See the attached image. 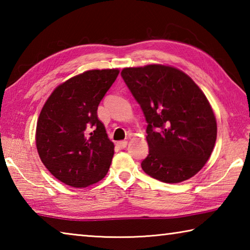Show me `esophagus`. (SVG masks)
<instances>
[{"instance_id":"34e87169","label":"esophagus","mask_w":250,"mask_h":250,"mask_svg":"<svg viewBox=\"0 0 250 250\" xmlns=\"http://www.w3.org/2000/svg\"><path fill=\"white\" fill-rule=\"evenodd\" d=\"M126 146H128V142L126 141H118L117 142V146L119 147V149H125V147H126Z\"/></svg>"}]
</instances>
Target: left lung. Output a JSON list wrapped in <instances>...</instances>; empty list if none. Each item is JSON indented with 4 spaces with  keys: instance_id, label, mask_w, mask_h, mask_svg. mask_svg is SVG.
I'll return each mask as SVG.
<instances>
[{
    "instance_id": "left-lung-1",
    "label": "left lung",
    "mask_w": 250,
    "mask_h": 250,
    "mask_svg": "<svg viewBox=\"0 0 250 250\" xmlns=\"http://www.w3.org/2000/svg\"><path fill=\"white\" fill-rule=\"evenodd\" d=\"M121 77L146 117L147 175L164 183L191 179L213 152L217 125L208 100L191 77L164 65L125 68Z\"/></svg>"
}]
</instances>
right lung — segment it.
<instances>
[{"label": "right lung", "mask_w": 250, "mask_h": 250, "mask_svg": "<svg viewBox=\"0 0 250 250\" xmlns=\"http://www.w3.org/2000/svg\"><path fill=\"white\" fill-rule=\"evenodd\" d=\"M118 75V69L84 71L59 84L42 109L37 151L46 168L62 183L86 188L108 173L115 146L97 110Z\"/></svg>", "instance_id": "right-lung-1"}]
</instances>
